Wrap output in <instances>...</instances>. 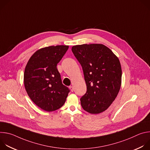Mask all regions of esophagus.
Wrapping results in <instances>:
<instances>
[{"instance_id":"1","label":"esophagus","mask_w":150,"mask_h":150,"mask_svg":"<svg viewBox=\"0 0 150 150\" xmlns=\"http://www.w3.org/2000/svg\"><path fill=\"white\" fill-rule=\"evenodd\" d=\"M69 89L71 90V91L72 92H73V91H74V89L73 86H70V87H69Z\"/></svg>"}]
</instances>
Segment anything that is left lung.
Segmentation results:
<instances>
[{
	"label": "left lung",
	"mask_w": 150,
	"mask_h": 150,
	"mask_svg": "<svg viewBox=\"0 0 150 150\" xmlns=\"http://www.w3.org/2000/svg\"><path fill=\"white\" fill-rule=\"evenodd\" d=\"M72 51L80 63L87 85L81 100L84 110L98 114L109 108L117 97L122 83L118 57L102 44L74 46Z\"/></svg>",
	"instance_id": "8db88e82"
}]
</instances>
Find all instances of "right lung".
<instances>
[{
  "label": "right lung",
  "instance_id": "add662e5",
  "mask_svg": "<svg viewBox=\"0 0 150 150\" xmlns=\"http://www.w3.org/2000/svg\"><path fill=\"white\" fill-rule=\"evenodd\" d=\"M68 48L63 45L41 48L31 56L25 67V90L31 100L46 112L60 109L69 93L56 67Z\"/></svg>",
  "mask_w": 150,
  "mask_h": 150
}]
</instances>
